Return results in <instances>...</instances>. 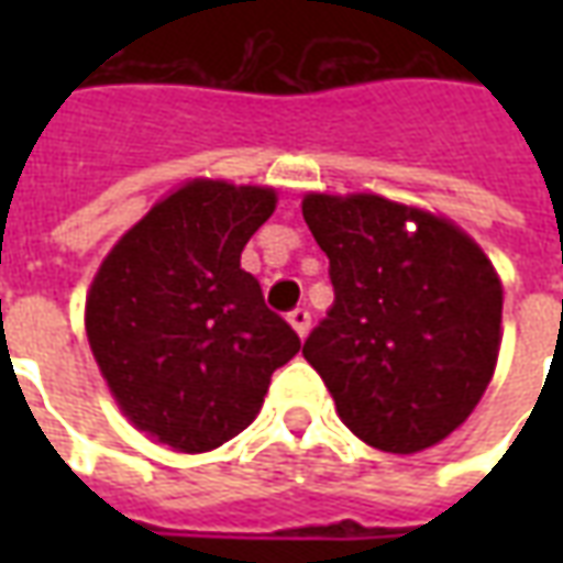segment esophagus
Listing matches in <instances>:
<instances>
[{"instance_id":"1","label":"esophagus","mask_w":563,"mask_h":563,"mask_svg":"<svg viewBox=\"0 0 563 563\" xmlns=\"http://www.w3.org/2000/svg\"><path fill=\"white\" fill-rule=\"evenodd\" d=\"M289 325L298 331V338H305L307 329H310V310H307V307H295V310H289Z\"/></svg>"}]
</instances>
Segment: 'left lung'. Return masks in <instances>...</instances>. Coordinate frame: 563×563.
Returning a JSON list of instances; mask_svg holds the SVG:
<instances>
[{
    "mask_svg": "<svg viewBox=\"0 0 563 563\" xmlns=\"http://www.w3.org/2000/svg\"><path fill=\"white\" fill-rule=\"evenodd\" d=\"M301 213L334 286L301 353L367 446H434L495 374L504 289L492 262L452 222L389 198L313 192Z\"/></svg>",
    "mask_w": 563,
    "mask_h": 563,
    "instance_id": "8db88e82",
    "label": "left lung"
}]
</instances>
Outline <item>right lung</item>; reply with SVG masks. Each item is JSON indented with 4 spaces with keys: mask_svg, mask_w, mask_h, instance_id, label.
Returning a JSON list of instances; mask_svg holds the SVG:
<instances>
[{
    "mask_svg": "<svg viewBox=\"0 0 563 563\" xmlns=\"http://www.w3.org/2000/svg\"><path fill=\"white\" fill-rule=\"evenodd\" d=\"M274 189L192 180L108 253L87 295V338L120 410L177 452L241 434L271 374L301 350L241 253Z\"/></svg>",
    "mask_w": 563,
    "mask_h": 563,
    "instance_id": "obj_1",
    "label": "right lung"
}]
</instances>
